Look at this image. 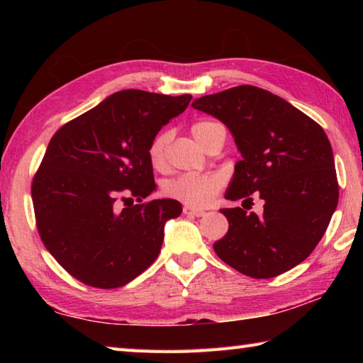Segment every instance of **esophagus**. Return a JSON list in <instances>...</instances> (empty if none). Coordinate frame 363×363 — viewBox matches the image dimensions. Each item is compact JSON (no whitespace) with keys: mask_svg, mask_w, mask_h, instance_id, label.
Here are the masks:
<instances>
[{"mask_svg":"<svg viewBox=\"0 0 363 363\" xmlns=\"http://www.w3.org/2000/svg\"><path fill=\"white\" fill-rule=\"evenodd\" d=\"M184 213L189 215V217H204L206 212L201 211V209H195V207H190V206H186L184 207Z\"/></svg>","mask_w":363,"mask_h":363,"instance_id":"obj_1","label":"esophagus"}]
</instances>
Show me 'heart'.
<instances>
[{"mask_svg": "<svg viewBox=\"0 0 363 363\" xmlns=\"http://www.w3.org/2000/svg\"><path fill=\"white\" fill-rule=\"evenodd\" d=\"M218 125L213 121H198L191 126V134L196 142L203 146L207 130ZM168 143V134L157 135L150 145L148 156L154 167H160L164 162L165 146ZM223 186L221 176L218 174H182L179 177L168 181L164 187L165 195L181 201L190 207H204L212 201V198L218 194Z\"/></svg>", "mask_w": 363, "mask_h": 363, "instance_id": "obj_1", "label": "heart"}]
</instances>
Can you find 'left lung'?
<instances>
[{
	"label": "left lung",
	"mask_w": 363,
	"mask_h": 363,
	"mask_svg": "<svg viewBox=\"0 0 363 363\" xmlns=\"http://www.w3.org/2000/svg\"><path fill=\"white\" fill-rule=\"evenodd\" d=\"M191 106L225 123L242 154L225 198L252 202L254 193L264 201L259 216L242 207L220 211L229 229L213 243L215 252L256 279L289 272L311 256L338 203L326 133L289 101L254 86L196 98Z\"/></svg>",
	"instance_id": "1"
}]
</instances>
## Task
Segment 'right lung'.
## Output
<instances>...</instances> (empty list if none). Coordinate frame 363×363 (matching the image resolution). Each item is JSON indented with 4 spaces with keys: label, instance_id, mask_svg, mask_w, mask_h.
<instances>
[{
    "label": "right lung",
    "instance_id": "1",
    "mask_svg": "<svg viewBox=\"0 0 363 363\" xmlns=\"http://www.w3.org/2000/svg\"><path fill=\"white\" fill-rule=\"evenodd\" d=\"M190 99L120 90L52 135L30 190L37 229L78 281L123 287L157 259L165 223L182 206L169 198L142 203L156 190L148 150Z\"/></svg>",
    "mask_w": 363,
    "mask_h": 363
}]
</instances>
